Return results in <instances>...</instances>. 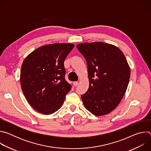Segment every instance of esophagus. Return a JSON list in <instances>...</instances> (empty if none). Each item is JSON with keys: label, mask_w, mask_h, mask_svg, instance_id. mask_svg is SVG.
Listing matches in <instances>:
<instances>
[{"label": "esophagus", "mask_w": 151, "mask_h": 151, "mask_svg": "<svg viewBox=\"0 0 151 151\" xmlns=\"http://www.w3.org/2000/svg\"><path fill=\"white\" fill-rule=\"evenodd\" d=\"M73 84L75 87H77V86L79 85V82H73Z\"/></svg>", "instance_id": "esophagus-1"}]
</instances>
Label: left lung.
<instances>
[{"instance_id":"1","label":"left lung","mask_w":151,"mask_h":151,"mask_svg":"<svg viewBox=\"0 0 151 151\" xmlns=\"http://www.w3.org/2000/svg\"><path fill=\"white\" fill-rule=\"evenodd\" d=\"M87 64L89 88L81 98L85 107L96 116L108 114L119 104L127 88L130 69L123 52L102 42L76 46Z\"/></svg>"}]
</instances>
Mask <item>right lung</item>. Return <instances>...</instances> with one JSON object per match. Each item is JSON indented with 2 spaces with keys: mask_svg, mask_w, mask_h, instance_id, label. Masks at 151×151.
<instances>
[{
  "mask_svg": "<svg viewBox=\"0 0 151 151\" xmlns=\"http://www.w3.org/2000/svg\"><path fill=\"white\" fill-rule=\"evenodd\" d=\"M72 44H53L37 48L21 66V89L30 106L50 115L61 107L72 86L65 79L64 61L74 47Z\"/></svg>",
  "mask_w": 151,
  "mask_h": 151,
  "instance_id": "1",
  "label": "right lung"
}]
</instances>
